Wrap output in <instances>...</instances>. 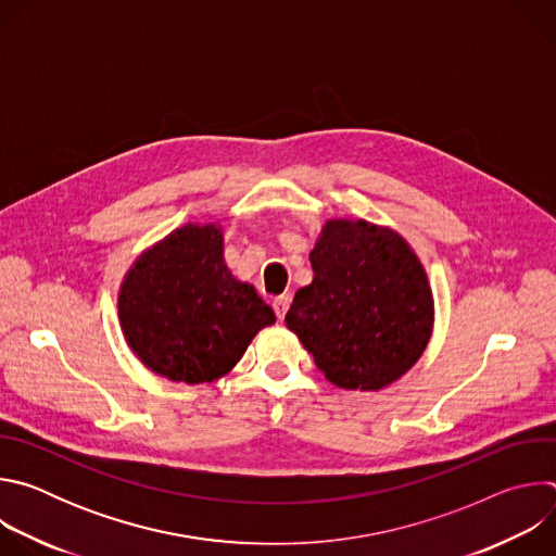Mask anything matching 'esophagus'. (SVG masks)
Here are the masks:
<instances>
[{"mask_svg":"<svg viewBox=\"0 0 556 556\" xmlns=\"http://www.w3.org/2000/svg\"><path fill=\"white\" fill-rule=\"evenodd\" d=\"M290 301H292L290 294H281V296H277V299L273 301V309H275L279 321L286 316V312H288V307H290Z\"/></svg>","mask_w":556,"mask_h":556,"instance_id":"obj_1","label":"esophagus"}]
</instances>
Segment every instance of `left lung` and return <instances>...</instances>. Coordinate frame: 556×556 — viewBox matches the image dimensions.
Here are the masks:
<instances>
[{"instance_id":"8db88e82","label":"left lung","mask_w":556,"mask_h":556,"mask_svg":"<svg viewBox=\"0 0 556 556\" xmlns=\"http://www.w3.org/2000/svg\"><path fill=\"white\" fill-rule=\"evenodd\" d=\"M286 326L341 389L378 391L405 376L433 332V292L401 232L365 219H328Z\"/></svg>"}]
</instances>
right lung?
I'll return each instance as SVG.
<instances>
[{
  "label": "right lung",
  "instance_id": "add662e5",
  "mask_svg": "<svg viewBox=\"0 0 556 556\" xmlns=\"http://www.w3.org/2000/svg\"><path fill=\"white\" fill-rule=\"evenodd\" d=\"M118 321L147 369L200 384L226 376L275 324V312L230 275L222 226L185 224L131 264L118 290Z\"/></svg>",
  "mask_w": 556,
  "mask_h": 556
}]
</instances>
